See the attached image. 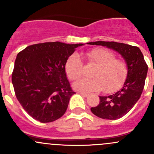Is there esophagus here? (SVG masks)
I'll list each match as a JSON object with an SVG mask.
<instances>
[{
    "label": "esophagus",
    "instance_id": "esophagus-1",
    "mask_svg": "<svg viewBox=\"0 0 154 154\" xmlns=\"http://www.w3.org/2000/svg\"><path fill=\"white\" fill-rule=\"evenodd\" d=\"M80 94H81V95L83 96V97H87V96L88 95V94H86V93H83V92H80Z\"/></svg>",
    "mask_w": 154,
    "mask_h": 154
}]
</instances>
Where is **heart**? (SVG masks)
<instances>
[{"label": "heart", "mask_w": 154, "mask_h": 154, "mask_svg": "<svg viewBox=\"0 0 154 154\" xmlns=\"http://www.w3.org/2000/svg\"><path fill=\"white\" fill-rule=\"evenodd\" d=\"M88 65L95 68L91 79H81L74 84L76 90L85 92L100 91L113 93L122 88L128 75V66L124 60L116 59L114 53L101 48H94L84 54ZM83 65L79 56L71 54L65 63V72L71 80H77L83 75Z\"/></svg>", "instance_id": "1"}]
</instances>
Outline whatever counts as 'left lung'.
<instances>
[{"label": "left lung", "mask_w": 154, "mask_h": 154, "mask_svg": "<svg viewBox=\"0 0 154 154\" xmlns=\"http://www.w3.org/2000/svg\"><path fill=\"white\" fill-rule=\"evenodd\" d=\"M89 45L106 46L119 52L128 66V75L121 90L109 96H100L91 112L103 119L116 120L127 114L140 97L147 73V65L139 48L116 42H94Z\"/></svg>", "instance_id": "obj_1"}]
</instances>
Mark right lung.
Wrapping results in <instances>:
<instances>
[{"label": "right lung", "instance_id": "add662e5", "mask_svg": "<svg viewBox=\"0 0 154 154\" xmlns=\"http://www.w3.org/2000/svg\"><path fill=\"white\" fill-rule=\"evenodd\" d=\"M83 44L60 42L27 46L15 59L12 82L24 109L42 123L61 118L75 94L65 72V63Z\"/></svg>", "mask_w": 154, "mask_h": 154}]
</instances>
